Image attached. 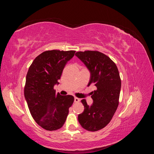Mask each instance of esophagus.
<instances>
[{"label": "esophagus", "instance_id": "34e87169", "mask_svg": "<svg viewBox=\"0 0 154 154\" xmlns=\"http://www.w3.org/2000/svg\"><path fill=\"white\" fill-rule=\"evenodd\" d=\"M80 100L78 98V97H74V102H75V103H78V102H80Z\"/></svg>", "mask_w": 154, "mask_h": 154}]
</instances>
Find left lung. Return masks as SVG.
Masks as SVG:
<instances>
[{
  "label": "left lung",
  "mask_w": 154,
  "mask_h": 154,
  "mask_svg": "<svg viewBox=\"0 0 154 154\" xmlns=\"http://www.w3.org/2000/svg\"><path fill=\"white\" fill-rule=\"evenodd\" d=\"M75 55L91 72L88 86L92 83L97 88L92 92L91 105L82 100L85 109L78 115V122L88 131L96 132L109 123L118 108L122 86L119 73L112 60L99 51H79Z\"/></svg>",
  "instance_id": "obj_1"
}]
</instances>
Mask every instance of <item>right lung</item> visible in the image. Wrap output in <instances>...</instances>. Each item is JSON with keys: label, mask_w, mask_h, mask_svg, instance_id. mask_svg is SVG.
I'll list each match as a JSON object with an SVG mask.
<instances>
[{"label": "right lung", "mask_w": 154, "mask_h": 154, "mask_svg": "<svg viewBox=\"0 0 154 154\" xmlns=\"http://www.w3.org/2000/svg\"><path fill=\"white\" fill-rule=\"evenodd\" d=\"M75 51H46L36 57L27 71L24 96L32 118L49 131L62 127L74 102L71 95L56 92L66 63Z\"/></svg>", "instance_id": "add662e5"}]
</instances>
